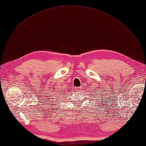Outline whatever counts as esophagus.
<instances>
[{
  "label": "esophagus",
  "instance_id": "esophagus-1",
  "mask_svg": "<svg viewBox=\"0 0 146 146\" xmlns=\"http://www.w3.org/2000/svg\"><path fill=\"white\" fill-rule=\"evenodd\" d=\"M77 88V90H78V91H80L81 89H82L81 87H78V88Z\"/></svg>",
  "mask_w": 146,
  "mask_h": 146
}]
</instances>
